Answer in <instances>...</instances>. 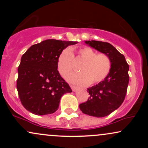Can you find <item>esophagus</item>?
<instances>
[{
  "label": "esophagus",
  "instance_id": "obj_1",
  "mask_svg": "<svg viewBox=\"0 0 148 148\" xmlns=\"http://www.w3.org/2000/svg\"><path fill=\"white\" fill-rule=\"evenodd\" d=\"M70 87H71V88H72V90L73 91H76V90H77V87H76V86H73V85H70Z\"/></svg>",
  "mask_w": 148,
  "mask_h": 148
}]
</instances>
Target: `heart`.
<instances>
[{"mask_svg": "<svg viewBox=\"0 0 148 148\" xmlns=\"http://www.w3.org/2000/svg\"><path fill=\"white\" fill-rule=\"evenodd\" d=\"M73 50V49H72ZM78 56L84 62L79 69V74H72L68 80L81 86H88L101 82L108 75L111 69V60L106 54L96 53L88 47H80L76 50ZM74 55L70 48H65L58 57V70L62 77H67L72 72Z\"/></svg>", "mask_w": 148, "mask_h": 148, "instance_id": "heart-1", "label": "heart"}]
</instances>
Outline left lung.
<instances>
[{"instance_id": "8db88e82", "label": "left lung", "mask_w": 148, "mask_h": 148, "mask_svg": "<svg viewBox=\"0 0 148 148\" xmlns=\"http://www.w3.org/2000/svg\"><path fill=\"white\" fill-rule=\"evenodd\" d=\"M92 48L106 54L111 60V69L101 82L88 88L90 97L79 104L81 111L90 116L101 118L111 114L121 106L128 87L129 64L123 54L106 42L85 41Z\"/></svg>"}]
</instances>
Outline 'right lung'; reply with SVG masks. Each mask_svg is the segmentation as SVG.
Segmentation results:
<instances>
[{"label": "right lung", "instance_id": "obj_1", "mask_svg": "<svg viewBox=\"0 0 148 148\" xmlns=\"http://www.w3.org/2000/svg\"><path fill=\"white\" fill-rule=\"evenodd\" d=\"M76 44L47 40L31 46L22 56L16 88L25 109L39 115L53 113L58 109L61 97L72 92L59 74L57 60L64 49Z\"/></svg>", "mask_w": 148, "mask_h": 148}]
</instances>
